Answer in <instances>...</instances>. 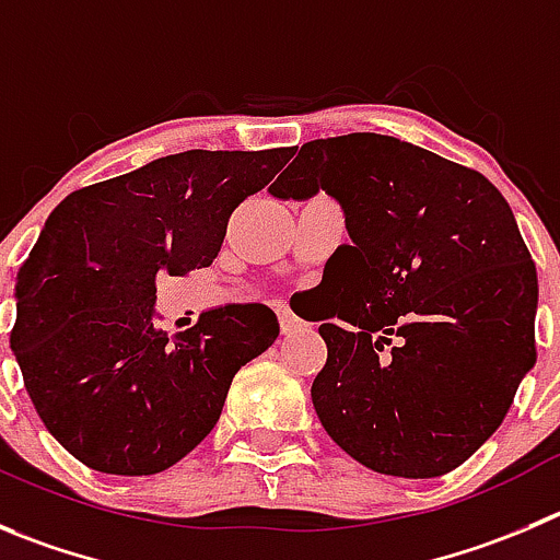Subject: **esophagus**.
<instances>
[{
  "label": "esophagus",
  "mask_w": 560,
  "mask_h": 560,
  "mask_svg": "<svg viewBox=\"0 0 560 560\" xmlns=\"http://www.w3.org/2000/svg\"><path fill=\"white\" fill-rule=\"evenodd\" d=\"M277 318H280V329H283V335H294L300 332V329H305V322H302L289 305L277 307Z\"/></svg>",
  "instance_id": "obj_1"
}]
</instances>
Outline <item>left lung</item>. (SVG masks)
Here are the masks:
<instances>
[{
	"instance_id": "obj_1",
	"label": "left lung",
	"mask_w": 560,
	"mask_h": 560,
	"mask_svg": "<svg viewBox=\"0 0 560 560\" xmlns=\"http://www.w3.org/2000/svg\"><path fill=\"white\" fill-rule=\"evenodd\" d=\"M275 197L327 191L351 244L316 318L324 431L376 472L445 476L509 412L536 363L539 280L505 197L476 170L385 135L305 142Z\"/></svg>"
}]
</instances>
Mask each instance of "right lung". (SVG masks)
<instances>
[{
	"instance_id": "1",
	"label": "right lung",
	"mask_w": 560,
	"mask_h": 560,
	"mask_svg": "<svg viewBox=\"0 0 560 560\" xmlns=\"http://www.w3.org/2000/svg\"><path fill=\"white\" fill-rule=\"evenodd\" d=\"M294 156L184 151L84 186L51 211L15 275L10 332L24 387L57 443L112 476H153L220 420L242 365L280 335L266 305H225L167 335L156 277L203 269L228 220Z\"/></svg>"
}]
</instances>
